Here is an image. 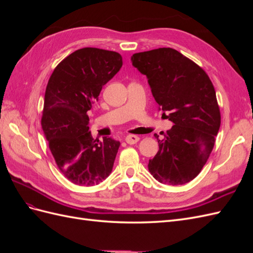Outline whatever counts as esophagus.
I'll list each match as a JSON object with an SVG mask.
<instances>
[{
    "label": "esophagus",
    "mask_w": 253,
    "mask_h": 253,
    "mask_svg": "<svg viewBox=\"0 0 253 253\" xmlns=\"http://www.w3.org/2000/svg\"><path fill=\"white\" fill-rule=\"evenodd\" d=\"M126 141L128 144H134V143L139 141V137L136 136V135H128V136L126 137Z\"/></svg>",
    "instance_id": "1"
}]
</instances>
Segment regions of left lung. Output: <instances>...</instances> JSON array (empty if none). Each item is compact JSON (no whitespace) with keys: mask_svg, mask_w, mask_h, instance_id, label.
I'll return each instance as SVG.
<instances>
[{"mask_svg":"<svg viewBox=\"0 0 253 253\" xmlns=\"http://www.w3.org/2000/svg\"><path fill=\"white\" fill-rule=\"evenodd\" d=\"M132 64L147 76L153 97L174 126L149 162L156 180L169 186L194 179L206 165L220 126L215 89L209 76L176 49L134 53Z\"/></svg>","mask_w":253,"mask_h":253,"instance_id":"1","label":"left lung"}]
</instances>
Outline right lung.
<instances>
[{"instance_id":"obj_1","label":"right lung","mask_w":253,"mask_h":253,"mask_svg":"<svg viewBox=\"0 0 253 253\" xmlns=\"http://www.w3.org/2000/svg\"><path fill=\"white\" fill-rule=\"evenodd\" d=\"M121 66L120 53L84 47L61 61L48 80L42 128L59 170L75 185H98L112 172L120 142L94 139L87 112Z\"/></svg>"}]
</instances>
